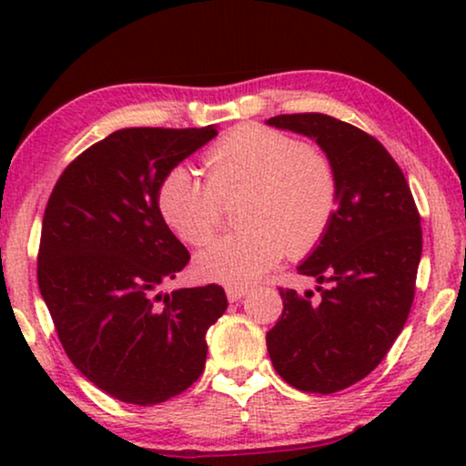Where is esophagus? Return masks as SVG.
<instances>
[{
	"label": "esophagus",
	"mask_w": 466,
	"mask_h": 466,
	"mask_svg": "<svg viewBox=\"0 0 466 466\" xmlns=\"http://www.w3.org/2000/svg\"><path fill=\"white\" fill-rule=\"evenodd\" d=\"M248 292H250L248 286H228L227 297H228V301H239V299H244Z\"/></svg>",
	"instance_id": "34e87169"
}]
</instances>
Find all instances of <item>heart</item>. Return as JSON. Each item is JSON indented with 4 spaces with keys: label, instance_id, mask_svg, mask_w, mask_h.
Returning a JSON list of instances; mask_svg holds the SVG:
<instances>
[{
    "label": "heart",
    "instance_id": "obj_1",
    "mask_svg": "<svg viewBox=\"0 0 466 466\" xmlns=\"http://www.w3.org/2000/svg\"><path fill=\"white\" fill-rule=\"evenodd\" d=\"M206 171L203 182L177 165L157 188L158 214L188 244H201L214 233L220 199L244 193L238 220L246 228L208 241L195 254V271L203 279L250 284L286 250H311L333 220L339 197L333 163L289 133L238 127L208 150Z\"/></svg>",
    "mask_w": 466,
    "mask_h": 466
}]
</instances>
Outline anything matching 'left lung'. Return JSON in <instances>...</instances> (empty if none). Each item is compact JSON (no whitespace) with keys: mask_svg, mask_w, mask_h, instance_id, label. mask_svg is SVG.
<instances>
[{"mask_svg":"<svg viewBox=\"0 0 466 466\" xmlns=\"http://www.w3.org/2000/svg\"><path fill=\"white\" fill-rule=\"evenodd\" d=\"M265 123L314 139L339 187L327 233L297 267L320 295L279 289L284 311L267 350L290 386L339 392L367 378L405 327L422 257L420 214L403 171L359 127L318 112Z\"/></svg>","mask_w":466,"mask_h":466,"instance_id":"1","label":"left lung"}]
</instances>
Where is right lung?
<instances>
[{
  "label": "right lung",
  "instance_id": "obj_1",
  "mask_svg": "<svg viewBox=\"0 0 466 466\" xmlns=\"http://www.w3.org/2000/svg\"><path fill=\"white\" fill-rule=\"evenodd\" d=\"M216 136V125L114 131L50 193L42 299L74 367L123 403H163L199 380L206 333L227 309L218 284L158 292L190 258L158 214V182Z\"/></svg>",
  "mask_w": 466,
  "mask_h": 466
}]
</instances>
